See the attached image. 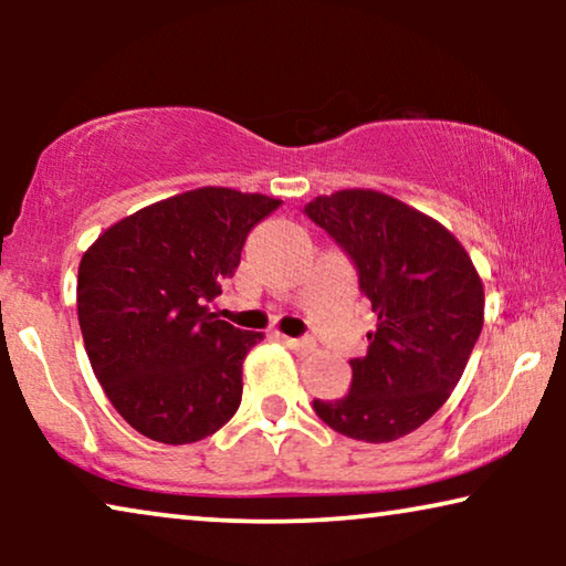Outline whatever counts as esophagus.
<instances>
[{"label":"esophagus","mask_w":566,"mask_h":566,"mask_svg":"<svg viewBox=\"0 0 566 566\" xmlns=\"http://www.w3.org/2000/svg\"><path fill=\"white\" fill-rule=\"evenodd\" d=\"M283 343L296 353H312L314 350V339L312 337H283Z\"/></svg>","instance_id":"34e87169"}]
</instances>
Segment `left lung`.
Masks as SVG:
<instances>
[{"label": "left lung", "instance_id": "left-lung-1", "mask_svg": "<svg viewBox=\"0 0 566 566\" xmlns=\"http://www.w3.org/2000/svg\"><path fill=\"white\" fill-rule=\"evenodd\" d=\"M304 213L339 244L378 314L345 397L314 399L332 430L391 443L443 407L484 324V289L438 221L376 190L314 198Z\"/></svg>", "mask_w": 566, "mask_h": 566}]
</instances>
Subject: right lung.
Listing matches in <instances>:
<instances>
[{
  "instance_id": "add662e5",
  "label": "right lung",
  "mask_w": 566,
  "mask_h": 566,
  "mask_svg": "<svg viewBox=\"0 0 566 566\" xmlns=\"http://www.w3.org/2000/svg\"><path fill=\"white\" fill-rule=\"evenodd\" d=\"M277 206L260 192L190 190L118 221L84 252V347L107 399L142 436L196 443L234 417L242 363L262 335L219 319L208 304Z\"/></svg>"
}]
</instances>
